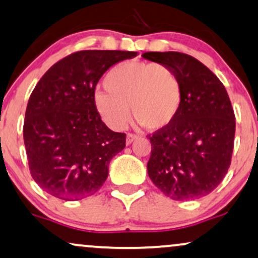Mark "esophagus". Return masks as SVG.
Listing matches in <instances>:
<instances>
[{
  "label": "esophagus",
  "mask_w": 258,
  "mask_h": 258,
  "mask_svg": "<svg viewBox=\"0 0 258 258\" xmlns=\"http://www.w3.org/2000/svg\"><path fill=\"white\" fill-rule=\"evenodd\" d=\"M137 139H138V136L132 135V133H128V135H127V137H126V144L127 145L132 144V143L135 141H137Z\"/></svg>",
  "instance_id": "obj_1"
}]
</instances>
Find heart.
Instances as JSON below:
<instances>
[{"instance_id":"b5f03b06","label":"heart","mask_w":258,"mask_h":258,"mask_svg":"<svg viewBox=\"0 0 258 258\" xmlns=\"http://www.w3.org/2000/svg\"><path fill=\"white\" fill-rule=\"evenodd\" d=\"M105 91L95 92V109L113 130H122L132 115L149 131L174 122L182 104V85L172 68L155 62L125 61L104 77Z\"/></svg>"}]
</instances>
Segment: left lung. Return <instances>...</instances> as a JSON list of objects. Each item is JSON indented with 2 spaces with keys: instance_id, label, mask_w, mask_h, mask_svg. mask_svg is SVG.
<instances>
[{
  "instance_id": "obj_1",
  "label": "left lung",
  "mask_w": 258,
  "mask_h": 258,
  "mask_svg": "<svg viewBox=\"0 0 258 258\" xmlns=\"http://www.w3.org/2000/svg\"><path fill=\"white\" fill-rule=\"evenodd\" d=\"M143 57L172 68L184 94L174 122L150 137L148 174L174 201L207 196L231 164L235 117L227 91L209 68L190 55L149 51Z\"/></svg>"
}]
</instances>
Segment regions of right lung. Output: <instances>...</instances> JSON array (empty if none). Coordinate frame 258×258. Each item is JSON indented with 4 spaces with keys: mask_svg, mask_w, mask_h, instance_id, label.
I'll return each instance as SVG.
<instances>
[{
    "mask_svg": "<svg viewBox=\"0 0 258 258\" xmlns=\"http://www.w3.org/2000/svg\"><path fill=\"white\" fill-rule=\"evenodd\" d=\"M135 56V51H77L40 78L25 113L24 143L31 175L46 194L78 201L104 184L126 135L113 132L101 120L95 89L111 66Z\"/></svg>",
    "mask_w": 258,
    "mask_h": 258,
    "instance_id": "obj_1",
    "label": "right lung"
}]
</instances>
